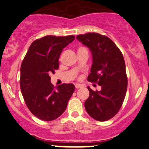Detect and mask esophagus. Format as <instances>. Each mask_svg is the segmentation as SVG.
<instances>
[{"instance_id": "esophagus-1", "label": "esophagus", "mask_w": 149, "mask_h": 149, "mask_svg": "<svg viewBox=\"0 0 149 149\" xmlns=\"http://www.w3.org/2000/svg\"><path fill=\"white\" fill-rule=\"evenodd\" d=\"M75 87H76V88L78 89V88H82V87H83V85L82 84H78V83H76V84L75 85Z\"/></svg>"}]
</instances>
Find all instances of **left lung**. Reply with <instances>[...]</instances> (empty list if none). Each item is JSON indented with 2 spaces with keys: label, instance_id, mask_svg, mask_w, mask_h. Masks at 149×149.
Segmentation results:
<instances>
[{
  "label": "left lung",
  "instance_id": "obj_1",
  "mask_svg": "<svg viewBox=\"0 0 149 149\" xmlns=\"http://www.w3.org/2000/svg\"><path fill=\"white\" fill-rule=\"evenodd\" d=\"M76 38L90 49L92 56L88 80L100 85V91L88 87L90 96L85 108L92 118L106 121L119 111L127 88L125 63L122 52L109 38L97 33L81 34Z\"/></svg>",
  "mask_w": 149,
  "mask_h": 149
}]
</instances>
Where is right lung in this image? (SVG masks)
I'll use <instances>...</instances> for the list:
<instances>
[{
	"instance_id": "add662e5",
	"label": "right lung",
	"mask_w": 149,
	"mask_h": 149,
	"mask_svg": "<svg viewBox=\"0 0 149 149\" xmlns=\"http://www.w3.org/2000/svg\"><path fill=\"white\" fill-rule=\"evenodd\" d=\"M73 36H46L34 40L24 58L20 69V88L30 111L38 118L50 121L66 110L75 90L74 85L54 88L49 74L59 68L63 49L74 40Z\"/></svg>"
}]
</instances>
